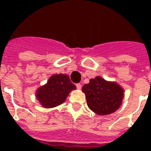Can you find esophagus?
I'll return each mask as SVG.
<instances>
[{
    "label": "esophagus",
    "instance_id": "1",
    "mask_svg": "<svg viewBox=\"0 0 151 151\" xmlns=\"http://www.w3.org/2000/svg\"><path fill=\"white\" fill-rule=\"evenodd\" d=\"M76 86H77V88H78V89L80 90L81 88V85L80 83H78V84H77V85H76Z\"/></svg>",
    "mask_w": 151,
    "mask_h": 151
}]
</instances>
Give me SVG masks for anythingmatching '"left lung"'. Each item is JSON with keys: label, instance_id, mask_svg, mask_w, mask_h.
Here are the masks:
<instances>
[{"label": "left lung", "instance_id": "obj_1", "mask_svg": "<svg viewBox=\"0 0 151 151\" xmlns=\"http://www.w3.org/2000/svg\"><path fill=\"white\" fill-rule=\"evenodd\" d=\"M88 106L98 115H107L118 110L124 98V89L114 81L98 76L82 87Z\"/></svg>", "mask_w": 151, "mask_h": 151}]
</instances>
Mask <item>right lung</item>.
Masks as SVG:
<instances>
[{"mask_svg": "<svg viewBox=\"0 0 151 151\" xmlns=\"http://www.w3.org/2000/svg\"><path fill=\"white\" fill-rule=\"evenodd\" d=\"M76 86L71 82L66 74H54L51 76L45 85L36 91V98L45 108L55 107L63 103Z\"/></svg>", "mask_w": 151, "mask_h": 151, "instance_id": "add662e5", "label": "right lung"}]
</instances>
